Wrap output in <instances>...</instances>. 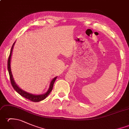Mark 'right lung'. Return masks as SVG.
<instances>
[{
	"instance_id": "add662e5",
	"label": "right lung",
	"mask_w": 129,
	"mask_h": 129,
	"mask_svg": "<svg viewBox=\"0 0 129 129\" xmlns=\"http://www.w3.org/2000/svg\"><path fill=\"white\" fill-rule=\"evenodd\" d=\"M14 43L12 45V48H11L10 54H9V57H8V72H9L10 82H11V84H12V86L13 87L15 91L18 93V94H20L21 96H23L24 98L27 99H28L31 101H33V102H39V101L43 100L44 99H45L48 96L49 94H50V92L52 91V90H53V87L54 85V82H55V81L57 77L54 78L53 80H52V81L50 83V86H49V88L47 91V92H46L45 94H43V95H33L31 94H29V93L25 91H23L22 89H21L20 87H19L17 85H16V84H15V81H14V80L12 73V72H11V68H10L11 56H12V53L13 46H14Z\"/></svg>"
}]
</instances>
